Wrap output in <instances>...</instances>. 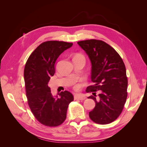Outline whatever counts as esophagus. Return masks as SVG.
<instances>
[{
  "instance_id": "obj_1",
  "label": "esophagus",
  "mask_w": 147,
  "mask_h": 147,
  "mask_svg": "<svg viewBox=\"0 0 147 147\" xmlns=\"http://www.w3.org/2000/svg\"><path fill=\"white\" fill-rule=\"evenodd\" d=\"M86 97L82 96V95H76L74 96V99L75 100H83L84 99H85Z\"/></svg>"
}]
</instances>
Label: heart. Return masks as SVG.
<instances>
[{
    "mask_svg": "<svg viewBox=\"0 0 147 147\" xmlns=\"http://www.w3.org/2000/svg\"><path fill=\"white\" fill-rule=\"evenodd\" d=\"M75 57H78V58H82V59H84V57L82 55H80V54L77 55L76 56H75ZM79 88H80V87H79L78 85H76V86H74V90L75 91H78L79 90Z\"/></svg>",
    "mask_w": 147,
    "mask_h": 147,
    "instance_id": "1",
    "label": "heart"
}]
</instances>
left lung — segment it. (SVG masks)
Here are the masks:
<instances>
[{
  "label": "left lung",
  "instance_id": "1",
  "mask_svg": "<svg viewBox=\"0 0 147 147\" xmlns=\"http://www.w3.org/2000/svg\"><path fill=\"white\" fill-rule=\"evenodd\" d=\"M78 45L85 51L91 63V80L94 85L87 92L100 91L98 96L88 97L94 100L95 107L89 112L92 121L106 124L121 114L127 98V78L125 65L118 53L105 42L91 39L80 41Z\"/></svg>",
  "mask_w": 147,
  "mask_h": 147
}]
</instances>
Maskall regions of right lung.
Instances as JSON below:
<instances>
[{
  "label": "right lung",
  "instance_id": "right-lung-1",
  "mask_svg": "<svg viewBox=\"0 0 147 147\" xmlns=\"http://www.w3.org/2000/svg\"><path fill=\"white\" fill-rule=\"evenodd\" d=\"M72 45L59 41L43 42L32 53L25 65L24 78L29 106L35 118L47 126L63 123L68 106L74 100L72 94L67 91L58 94L60 97L54 96L48 86L55 73L56 61Z\"/></svg>",
  "mask_w": 147,
  "mask_h": 147
}]
</instances>
